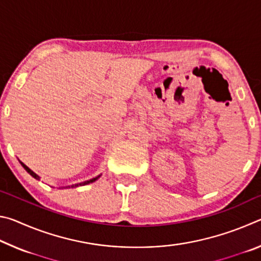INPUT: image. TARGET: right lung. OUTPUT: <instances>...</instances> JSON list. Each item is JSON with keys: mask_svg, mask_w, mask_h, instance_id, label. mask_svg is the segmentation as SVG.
Masks as SVG:
<instances>
[{"mask_svg": "<svg viewBox=\"0 0 261 261\" xmlns=\"http://www.w3.org/2000/svg\"><path fill=\"white\" fill-rule=\"evenodd\" d=\"M20 162V165L21 166H23V168H24V169L26 170V171H28V173L31 175V176H32V177H34L35 179H40V176H39V175H37V174H35L34 173V171L33 170H31L30 169V168L28 167V166H26V165H24V163L23 162H21V161H19ZM100 176L101 175H99V176H96V177H94V178H92V179H88V180H85V182H82V183H78V184H72V185H69V187H61L60 189H64V188H77V187H83V185H86V184H90V183H93V182H95V180L96 179H98L99 177H100Z\"/></svg>", "mask_w": 261, "mask_h": 261, "instance_id": "right-lung-1", "label": "right lung"}]
</instances>
